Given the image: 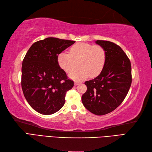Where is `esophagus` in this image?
Listing matches in <instances>:
<instances>
[{"instance_id":"esophagus-1","label":"esophagus","mask_w":152,"mask_h":152,"mask_svg":"<svg viewBox=\"0 0 152 152\" xmlns=\"http://www.w3.org/2000/svg\"><path fill=\"white\" fill-rule=\"evenodd\" d=\"M79 83H80V82H77V81H76V82H74V85L75 86H77V85H78Z\"/></svg>"}]
</instances>
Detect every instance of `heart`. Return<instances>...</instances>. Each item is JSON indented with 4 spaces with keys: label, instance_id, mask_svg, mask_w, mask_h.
Wrapping results in <instances>:
<instances>
[{
    "label": "heart",
    "instance_id": "obj_1",
    "mask_svg": "<svg viewBox=\"0 0 152 152\" xmlns=\"http://www.w3.org/2000/svg\"><path fill=\"white\" fill-rule=\"evenodd\" d=\"M106 60V52L102 46L80 42L70 48L69 53L61 52L57 56V62L64 72H70L77 66L79 68L70 73V78L82 80L90 76L94 78L102 72Z\"/></svg>",
    "mask_w": 152,
    "mask_h": 152
}]
</instances>
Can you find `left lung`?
Masks as SVG:
<instances>
[{
  "label": "left lung",
  "mask_w": 152,
  "mask_h": 152,
  "mask_svg": "<svg viewBox=\"0 0 152 152\" xmlns=\"http://www.w3.org/2000/svg\"><path fill=\"white\" fill-rule=\"evenodd\" d=\"M96 43L105 49L106 63L97 77L85 82L87 91L82 101L89 112L102 115L114 111L127 96L132 82L131 65L118 45L106 40Z\"/></svg>",
  "instance_id": "obj_1"
}]
</instances>
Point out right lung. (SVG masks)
Here are the masks:
<instances>
[{"label":"right lung","mask_w":152,"mask_h":152,"mask_svg":"<svg viewBox=\"0 0 152 152\" xmlns=\"http://www.w3.org/2000/svg\"><path fill=\"white\" fill-rule=\"evenodd\" d=\"M75 41L49 37L34 42L23 60L21 88L28 104L44 115L59 111L74 86L61 69L57 56Z\"/></svg>","instance_id":"1"}]
</instances>
